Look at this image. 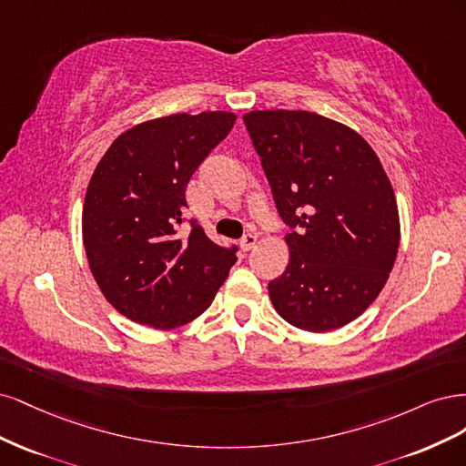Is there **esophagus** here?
Listing matches in <instances>:
<instances>
[{
  "label": "esophagus",
  "instance_id": "esophagus-1",
  "mask_svg": "<svg viewBox=\"0 0 466 466\" xmlns=\"http://www.w3.org/2000/svg\"><path fill=\"white\" fill-rule=\"evenodd\" d=\"M255 244H258V234H253V232H251V234H246V236L242 238V242H239V246H242L244 251L253 249Z\"/></svg>",
  "mask_w": 466,
  "mask_h": 466
}]
</instances>
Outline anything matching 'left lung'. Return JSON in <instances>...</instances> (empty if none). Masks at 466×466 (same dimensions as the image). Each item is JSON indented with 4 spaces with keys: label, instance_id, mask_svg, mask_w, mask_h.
Masks as SVG:
<instances>
[{
    "label": "left lung",
    "instance_id": "obj_1",
    "mask_svg": "<svg viewBox=\"0 0 466 466\" xmlns=\"http://www.w3.org/2000/svg\"><path fill=\"white\" fill-rule=\"evenodd\" d=\"M244 124L287 234V271L268 282L284 321L333 331L364 313L400 239L391 182L364 137L304 110H255Z\"/></svg>",
    "mask_w": 466,
    "mask_h": 466
}]
</instances>
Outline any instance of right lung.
I'll list each match as a JSON object with an SVG mask.
<instances>
[{
	"label": "right lung",
	"instance_id": "obj_1",
	"mask_svg": "<svg viewBox=\"0 0 466 466\" xmlns=\"http://www.w3.org/2000/svg\"><path fill=\"white\" fill-rule=\"evenodd\" d=\"M234 122L232 112L151 119L119 135L98 162L85 195L83 244L102 294L127 319L186 325L227 280L238 248L215 244L184 213L193 172Z\"/></svg>",
	"mask_w": 466,
	"mask_h": 466
}]
</instances>
